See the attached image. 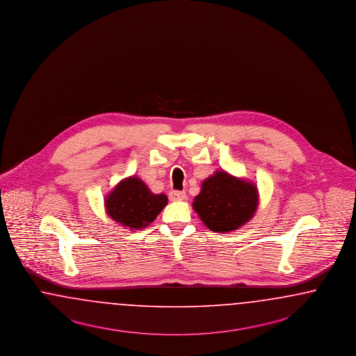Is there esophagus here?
<instances>
[{"mask_svg": "<svg viewBox=\"0 0 356 356\" xmlns=\"http://www.w3.org/2000/svg\"><path fill=\"white\" fill-rule=\"evenodd\" d=\"M186 198L185 192H180V191H172L170 192V200L171 201H184Z\"/></svg>", "mask_w": 356, "mask_h": 356, "instance_id": "34e87169", "label": "esophagus"}]
</instances>
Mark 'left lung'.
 I'll return each mask as SVG.
<instances>
[{
  "mask_svg": "<svg viewBox=\"0 0 356 356\" xmlns=\"http://www.w3.org/2000/svg\"><path fill=\"white\" fill-rule=\"evenodd\" d=\"M259 206L256 184L216 171L202 181L194 197L193 209L213 232L226 234L238 229L254 216Z\"/></svg>",
  "mask_w": 356,
  "mask_h": 356,
  "instance_id": "obj_1",
  "label": "left lung"
}]
</instances>
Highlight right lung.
<instances>
[{"mask_svg":"<svg viewBox=\"0 0 356 356\" xmlns=\"http://www.w3.org/2000/svg\"><path fill=\"white\" fill-rule=\"evenodd\" d=\"M167 204L165 194L152 193L137 176L121 180L104 200L108 216L130 229L149 226Z\"/></svg>","mask_w":356,"mask_h":356,"instance_id":"right-lung-1","label":"right lung"}]
</instances>
